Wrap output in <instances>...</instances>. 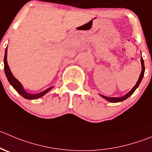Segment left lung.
Segmentation results:
<instances>
[{
    "label": "left lung",
    "mask_w": 152,
    "mask_h": 152,
    "mask_svg": "<svg viewBox=\"0 0 152 152\" xmlns=\"http://www.w3.org/2000/svg\"><path fill=\"white\" fill-rule=\"evenodd\" d=\"M140 61H141V66H142V70H141V73H140V77H139V79H138V81L137 82L136 85L134 86V88H132V89L131 90L129 93H127L126 95L123 96H120V97H109V96H104V95H102V94H99L100 96H102V98H104V99L107 100V101L110 102H120L124 101V100H126V99L129 98L130 96H132V94H133V93L135 91V90L138 88V86L140 85V84L141 81H142V78H143V76H144V73H145V65H144V61H143V59H142V56H141Z\"/></svg>",
    "instance_id": "obj_1"
}]
</instances>
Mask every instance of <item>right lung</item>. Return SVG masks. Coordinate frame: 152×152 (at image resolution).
<instances>
[{
	"instance_id": "right-lung-1",
	"label": "right lung",
	"mask_w": 152,
	"mask_h": 152,
	"mask_svg": "<svg viewBox=\"0 0 152 152\" xmlns=\"http://www.w3.org/2000/svg\"><path fill=\"white\" fill-rule=\"evenodd\" d=\"M4 72H5L6 76H7V79H8L9 82H10V85L14 88V89L20 94V96L23 97V98L26 99H36L38 98H40V97L45 96L47 93L49 92L51 89L54 88L53 87H50L48 89L45 90L44 91L40 93H38V94H30V93H28L27 91H25V89L23 88V85H21L20 82L13 76V74L12 73L11 70H10V67L8 65V63H7V48H6L5 50V55H4Z\"/></svg>"
}]
</instances>
